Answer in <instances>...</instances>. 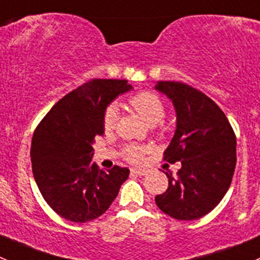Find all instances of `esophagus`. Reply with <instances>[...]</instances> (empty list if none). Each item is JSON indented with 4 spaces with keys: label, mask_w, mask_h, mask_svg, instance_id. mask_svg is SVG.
Returning <instances> with one entry per match:
<instances>
[{
    "label": "esophagus",
    "mask_w": 260,
    "mask_h": 260,
    "mask_svg": "<svg viewBox=\"0 0 260 260\" xmlns=\"http://www.w3.org/2000/svg\"><path fill=\"white\" fill-rule=\"evenodd\" d=\"M147 174L145 170H138V169H133L132 170V175H137V176H144Z\"/></svg>",
    "instance_id": "obj_1"
}]
</instances>
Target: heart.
Wrapping results in <instances>:
<instances>
[{
	"label": "heart",
	"instance_id": "heart-1",
	"mask_svg": "<svg viewBox=\"0 0 260 260\" xmlns=\"http://www.w3.org/2000/svg\"><path fill=\"white\" fill-rule=\"evenodd\" d=\"M128 105L137 111L138 115L148 123L155 125L159 122L165 116V105L162 100L152 91H140L133 97L128 98ZM116 121H117V110L115 106H108L103 113L102 126L103 132L110 134L115 130ZM145 147L138 144H127L123 148V155L126 159L132 163H140L144 159Z\"/></svg>",
	"mask_w": 260,
	"mask_h": 260
}]
</instances>
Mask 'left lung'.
I'll list each match as a JSON object with an SVG mask.
<instances>
[{"mask_svg": "<svg viewBox=\"0 0 260 260\" xmlns=\"http://www.w3.org/2000/svg\"><path fill=\"white\" fill-rule=\"evenodd\" d=\"M172 101L177 127L163 160L181 162L177 176L166 172L169 187L155 197L163 213L181 221L206 216L231 185L236 166V135L223 111L204 93L180 81L155 85Z\"/></svg>", "mask_w": 260, "mask_h": 260, "instance_id": "1", "label": "left lung"}]
</instances>
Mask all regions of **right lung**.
Here are the masks:
<instances>
[{
    "mask_svg": "<svg viewBox=\"0 0 260 260\" xmlns=\"http://www.w3.org/2000/svg\"><path fill=\"white\" fill-rule=\"evenodd\" d=\"M130 89L127 80H89L61 98L37 126L30 149L34 179L47 204L68 221L102 216L128 177L125 167L103 171L91 163V144L103 134L107 106Z\"/></svg>",
    "mask_w": 260,
    "mask_h": 260,
    "instance_id": "right-lung-1",
    "label": "right lung"
}]
</instances>
